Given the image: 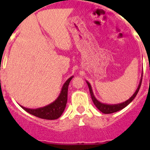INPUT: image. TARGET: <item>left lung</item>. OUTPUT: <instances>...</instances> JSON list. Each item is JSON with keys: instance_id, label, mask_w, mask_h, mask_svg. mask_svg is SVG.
<instances>
[{"instance_id": "8db88e82", "label": "left lung", "mask_w": 150, "mask_h": 150, "mask_svg": "<svg viewBox=\"0 0 150 150\" xmlns=\"http://www.w3.org/2000/svg\"><path fill=\"white\" fill-rule=\"evenodd\" d=\"M87 82V85H88V86H89V92H90V95H91V98L93 100V103L95 104L98 110H100V111L103 113V114H112V113H114V112H117L120 110L123 109L126 106H128L129 103H130L132 101L135 97L137 95L138 92L139 90L140 89V86H141V84H142V79L140 81V83L139 85V87H138V89H136V91L135 93L132 95V96L131 97L130 99H128V100H126L125 102L124 103H118V104H114V105H109V104H104V103H100V101L96 100L95 97H94V95L93 93V91H92V88H91V86L89 84V82Z\"/></svg>"}]
</instances>
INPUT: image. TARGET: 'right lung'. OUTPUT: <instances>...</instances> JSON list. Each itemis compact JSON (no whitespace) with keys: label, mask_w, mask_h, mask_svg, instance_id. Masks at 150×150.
Masks as SVG:
<instances>
[{"label":"right lung","mask_w":150,"mask_h":150,"mask_svg":"<svg viewBox=\"0 0 150 150\" xmlns=\"http://www.w3.org/2000/svg\"><path fill=\"white\" fill-rule=\"evenodd\" d=\"M72 77L69 78L66 81L62 87L60 96L54 103H52L46 107L38 108V109H29L22 106V107L30 114H33L40 118L47 119V120H55L61 116V114L65 109L66 103L68 100V85Z\"/></svg>","instance_id":"1"}]
</instances>
